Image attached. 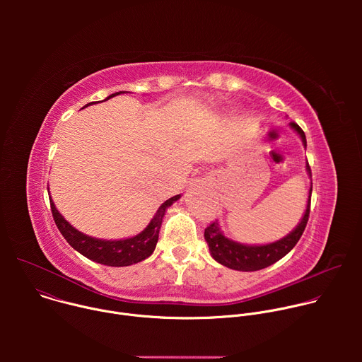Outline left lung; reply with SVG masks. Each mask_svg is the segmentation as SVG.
<instances>
[{"label": "left lung", "mask_w": 362, "mask_h": 362, "mask_svg": "<svg viewBox=\"0 0 362 362\" xmlns=\"http://www.w3.org/2000/svg\"><path fill=\"white\" fill-rule=\"evenodd\" d=\"M291 127L298 132L303 144L306 146L303 130L293 122L291 123ZM306 170L309 175H311V168H309L308 163H306ZM311 193H313V186L309 189V199L306 203L305 215L300 223L295 228V230H292L284 239L269 245L247 246V245L233 242L223 236L218 222H212L208 228L204 229V239L209 245V250H211V255L214 256V259L230 269L243 271V272L259 271L278 262L281 257H284L288 252L292 250V247L298 243V240L300 239L306 228L309 211H311Z\"/></svg>", "instance_id": "left-lung-1"}]
</instances>
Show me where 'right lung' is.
Here are the masks:
<instances>
[{"instance_id":"1","label":"right lung","mask_w":362,"mask_h":362,"mask_svg":"<svg viewBox=\"0 0 362 362\" xmlns=\"http://www.w3.org/2000/svg\"><path fill=\"white\" fill-rule=\"evenodd\" d=\"M119 91L107 98H112L115 95H119ZM91 105V103H88ZM87 105V106H88ZM180 197V194H176L170 199H168L151 219V222L147 225V228L129 239H120V240H101L95 239L91 236H87L77 229H74L56 209V206L49 197V204H51V214H53L54 222L64 236V239L83 256L88 257V259L98 262L101 265H107V267H129L137 262L144 261L146 257H148L154 247H156L158 239H159V230L162 226V221L165 216L166 209L169 206L176 202Z\"/></svg>"}]
</instances>
